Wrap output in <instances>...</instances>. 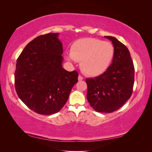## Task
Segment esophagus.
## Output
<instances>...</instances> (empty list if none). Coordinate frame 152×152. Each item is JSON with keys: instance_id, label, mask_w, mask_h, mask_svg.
I'll return each mask as SVG.
<instances>
[{"instance_id": "esophagus-1", "label": "esophagus", "mask_w": 152, "mask_h": 152, "mask_svg": "<svg viewBox=\"0 0 152 152\" xmlns=\"http://www.w3.org/2000/svg\"><path fill=\"white\" fill-rule=\"evenodd\" d=\"M83 79V77L82 76L79 75V77H78V80H82Z\"/></svg>"}]
</instances>
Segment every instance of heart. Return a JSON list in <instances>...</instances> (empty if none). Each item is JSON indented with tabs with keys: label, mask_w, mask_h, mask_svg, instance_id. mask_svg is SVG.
Wrapping results in <instances>:
<instances>
[{
	"label": "heart",
	"mask_w": 152,
	"mask_h": 152,
	"mask_svg": "<svg viewBox=\"0 0 152 152\" xmlns=\"http://www.w3.org/2000/svg\"><path fill=\"white\" fill-rule=\"evenodd\" d=\"M114 56L112 43L102 39L85 38L77 39L71 47L67 58L80 61L81 70L86 75L96 77L109 68Z\"/></svg>",
	"instance_id": "b5f03b06"
}]
</instances>
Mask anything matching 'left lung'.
Here are the masks:
<instances>
[{"mask_svg": "<svg viewBox=\"0 0 152 152\" xmlns=\"http://www.w3.org/2000/svg\"><path fill=\"white\" fill-rule=\"evenodd\" d=\"M114 56L109 68L95 78L86 79L87 100L97 112L110 113L124 105L130 98L134 85V68L129 50L112 36Z\"/></svg>", "mask_w": 152, "mask_h": 152, "instance_id": "1", "label": "left lung"}]
</instances>
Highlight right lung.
<instances>
[{"label": "right lung", "instance_id": "right-lung-1", "mask_svg": "<svg viewBox=\"0 0 152 152\" xmlns=\"http://www.w3.org/2000/svg\"><path fill=\"white\" fill-rule=\"evenodd\" d=\"M58 33L39 36L28 43L17 60L15 88L30 109L43 115L58 113L78 81L77 71L62 67L63 48Z\"/></svg>", "mask_w": 152, "mask_h": 152}]
</instances>
